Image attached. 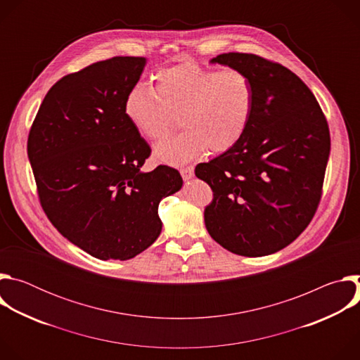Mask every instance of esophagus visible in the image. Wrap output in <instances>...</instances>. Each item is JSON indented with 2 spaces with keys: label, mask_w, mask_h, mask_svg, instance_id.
Masks as SVG:
<instances>
[{
  "label": "esophagus",
  "mask_w": 360,
  "mask_h": 360,
  "mask_svg": "<svg viewBox=\"0 0 360 360\" xmlns=\"http://www.w3.org/2000/svg\"><path fill=\"white\" fill-rule=\"evenodd\" d=\"M181 175L182 178L186 181V179H191L193 176V167L189 165V167H185L181 169Z\"/></svg>",
  "instance_id": "1"
}]
</instances>
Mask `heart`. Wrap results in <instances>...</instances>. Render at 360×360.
Wrapping results in <instances>:
<instances>
[{
	"mask_svg": "<svg viewBox=\"0 0 360 360\" xmlns=\"http://www.w3.org/2000/svg\"><path fill=\"white\" fill-rule=\"evenodd\" d=\"M253 104V82L243 71L181 63L158 71L155 88L134 86L124 111L135 131L149 141L165 138L179 117L185 129L160 142L155 157L184 164L207 149L218 153L235 146L248 129Z\"/></svg>",
	"mask_w": 360,
	"mask_h": 360,
	"instance_id": "obj_1",
	"label": "heart"
}]
</instances>
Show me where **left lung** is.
<instances>
[{"instance_id": "1", "label": "left lung", "mask_w": 360, "mask_h": 360, "mask_svg": "<svg viewBox=\"0 0 360 360\" xmlns=\"http://www.w3.org/2000/svg\"><path fill=\"white\" fill-rule=\"evenodd\" d=\"M211 63L248 74L255 104L240 141L195 168L214 192L205 226L232 253L271 255L316 214L330 152L328 121L312 91L279 63L243 53Z\"/></svg>"}]
</instances>
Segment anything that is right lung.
Here are the masks:
<instances>
[{
    "mask_svg": "<svg viewBox=\"0 0 360 360\" xmlns=\"http://www.w3.org/2000/svg\"><path fill=\"white\" fill-rule=\"evenodd\" d=\"M145 63L114 57L63 77L46 92L28 134L46 218L102 261L131 259L155 242L162 229L158 205L182 186L172 167L141 171L150 148L124 104Z\"/></svg>",
    "mask_w": 360,
    "mask_h": 360,
    "instance_id": "right-lung-1",
    "label": "right lung"
}]
</instances>
